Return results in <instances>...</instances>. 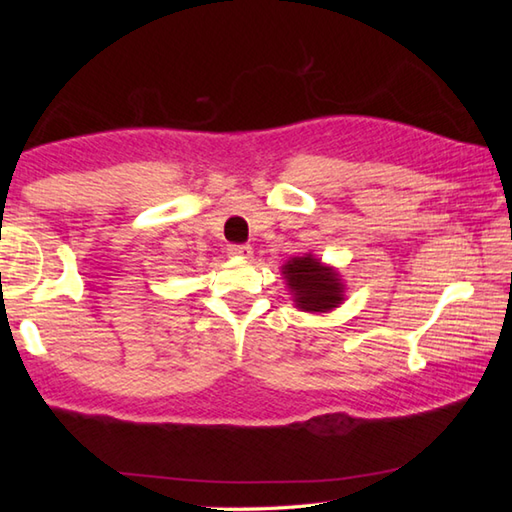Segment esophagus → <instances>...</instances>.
Wrapping results in <instances>:
<instances>
[{"label": "esophagus", "mask_w": 512, "mask_h": 512, "mask_svg": "<svg viewBox=\"0 0 512 512\" xmlns=\"http://www.w3.org/2000/svg\"><path fill=\"white\" fill-rule=\"evenodd\" d=\"M228 255L230 257H235V259H250V257H253V248H250V246H230L228 248Z\"/></svg>", "instance_id": "1"}]
</instances>
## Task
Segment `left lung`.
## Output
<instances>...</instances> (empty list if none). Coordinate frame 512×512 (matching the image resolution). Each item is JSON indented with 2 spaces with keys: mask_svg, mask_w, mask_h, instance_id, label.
<instances>
[{
  "mask_svg": "<svg viewBox=\"0 0 512 512\" xmlns=\"http://www.w3.org/2000/svg\"><path fill=\"white\" fill-rule=\"evenodd\" d=\"M282 277L291 291L293 305L309 314H329L345 300V284L334 266L325 264L314 253L291 257L282 264Z\"/></svg>",
  "mask_w": 512,
  "mask_h": 512,
  "instance_id": "1",
  "label": "left lung"
}]
</instances>
